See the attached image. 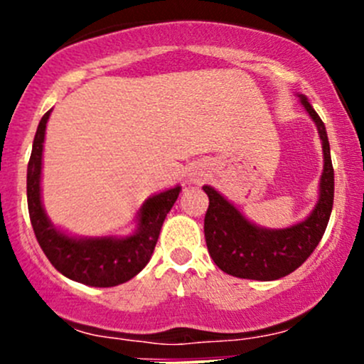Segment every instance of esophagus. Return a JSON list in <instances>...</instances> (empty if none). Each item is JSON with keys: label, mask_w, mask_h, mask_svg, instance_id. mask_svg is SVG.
<instances>
[{"label": "esophagus", "mask_w": 364, "mask_h": 364, "mask_svg": "<svg viewBox=\"0 0 364 364\" xmlns=\"http://www.w3.org/2000/svg\"><path fill=\"white\" fill-rule=\"evenodd\" d=\"M203 178H204L203 172H193L192 178H190V181H193V183H200V181H203Z\"/></svg>", "instance_id": "esophagus-1"}]
</instances>
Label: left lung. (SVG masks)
<instances>
[{"instance_id":"obj_1","label":"left lung","mask_w":364,"mask_h":364,"mask_svg":"<svg viewBox=\"0 0 364 364\" xmlns=\"http://www.w3.org/2000/svg\"><path fill=\"white\" fill-rule=\"evenodd\" d=\"M317 124L324 153V171L318 183V200L303 222L285 229H266L252 223L232 203L213 186H203L209 197L204 218L208 252L227 274L248 280L269 282L296 271L322 240L335 199V171L331 164L328 132L304 95H297Z\"/></svg>"}]
</instances>
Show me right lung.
Returning a JSON list of instances; mask_svg holds the SVG:
<instances>
[{
  "instance_id": "1",
  "label": "right lung",
  "mask_w": 364,
  "mask_h": 364,
  "mask_svg": "<svg viewBox=\"0 0 364 364\" xmlns=\"http://www.w3.org/2000/svg\"><path fill=\"white\" fill-rule=\"evenodd\" d=\"M50 111L43 114L28 164V209L40 248L61 274L91 287H116L144 269L159 241L160 229L178 200L181 186L149 197L137 213V229L130 236L77 237L58 229L42 204V153Z\"/></svg>"
}]
</instances>
